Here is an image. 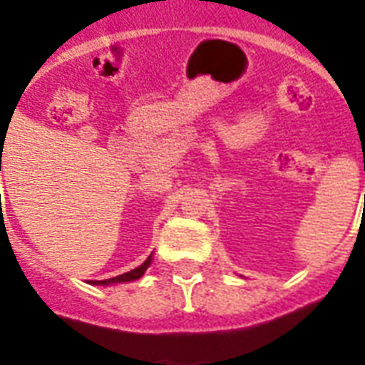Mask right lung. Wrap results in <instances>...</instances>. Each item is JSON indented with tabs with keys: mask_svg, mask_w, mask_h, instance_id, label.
<instances>
[{
	"mask_svg": "<svg viewBox=\"0 0 365 365\" xmlns=\"http://www.w3.org/2000/svg\"><path fill=\"white\" fill-rule=\"evenodd\" d=\"M149 265H151V255H149L148 259L143 261L142 265L136 267V269H132V271L125 272V274H119V277L108 278V280H91V284H94V286H108V284L132 282V280H138V278H142L143 272H145V269H148Z\"/></svg>",
	"mask_w": 365,
	"mask_h": 365,
	"instance_id": "obj_1",
	"label": "right lung"
}]
</instances>
